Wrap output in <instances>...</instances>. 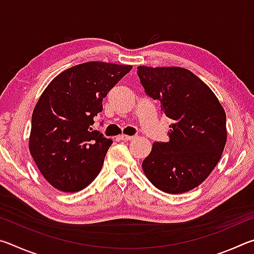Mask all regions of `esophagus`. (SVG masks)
I'll return each mask as SVG.
<instances>
[{"mask_svg":"<svg viewBox=\"0 0 254 254\" xmlns=\"http://www.w3.org/2000/svg\"><path fill=\"white\" fill-rule=\"evenodd\" d=\"M119 139H120V140H123V141H131V140L134 139V136H132V135H126V134H121V135L119 136Z\"/></svg>","mask_w":254,"mask_h":254,"instance_id":"1","label":"esophagus"}]
</instances>
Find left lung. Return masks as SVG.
<instances>
[{
  "instance_id": "left-lung-1",
  "label": "left lung",
  "mask_w": 254,
  "mask_h": 254,
  "mask_svg": "<svg viewBox=\"0 0 254 254\" xmlns=\"http://www.w3.org/2000/svg\"><path fill=\"white\" fill-rule=\"evenodd\" d=\"M144 92L169 118L168 142H154L142 169L154 187L182 194L198 186L220 161L226 115L207 85L180 67H137Z\"/></svg>"
}]
</instances>
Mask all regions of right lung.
<instances>
[{
  "instance_id": "1",
  "label": "right lung",
  "mask_w": 254,
  "mask_h": 254,
  "mask_svg": "<svg viewBox=\"0 0 254 254\" xmlns=\"http://www.w3.org/2000/svg\"><path fill=\"white\" fill-rule=\"evenodd\" d=\"M132 66L89 62L68 68L47 86L32 113L30 153L51 186L87 187L102 169L112 140L93 130L102 102Z\"/></svg>"
}]
</instances>
